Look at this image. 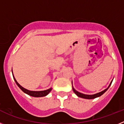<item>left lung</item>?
Instances as JSON below:
<instances>
[{"mask_svg": "<svg viewBox=\"0 0 124 124\" xmlns=\"http://www.w3.org/2000/svg\"><path fill=\"white\" fill-rule=\"evenodd\" d=\"M112 81L111 82H110V84H109V86H108V87L107 88H106V89H104V91H102L100 92V93H97V94H93V95H87V94H83V93H79V92L77 91L76 90H75L74 89V87H73V91H74V93H75L77 95L78 97H81V98H84V99H94V98H96V97H99V96H102V95L104 94V93H105V92L106 91L109 89V87H110V86L112 84ZM72 84H73V83H72Z\"/></svg>", "mask_w": 124, "mask_h": 124, "instance_id": "left-lung-1", "label": "left lung"}]
</instances>
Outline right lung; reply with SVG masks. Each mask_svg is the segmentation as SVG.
<instances>
[{
  "instance_id": "add662e5",
  "label": "right lung",
  "mask_w": 124,
  "mask_h": 124,
  "mask_svg": "<svg viewBox=\"0 0 124 124\" xmlns=\"http://www.w3.org/2000/svg\"><path fill=\"white\" fill-rule=\"evenodd\" d=\"M12 74H13V72H12ZM13 77H14V79L15 80V83L17 84V86L19 87V88L22 91L23 93H26L27 94L29 95L30 96H32V97H44V96H46V95H48L50 93V92L52 90V88H50L48 89H46V90L45 91H30L27 89L24 88L22 86H20L19 84L18 83V82L16 81L15 78H14V75H13Z\"/></svg>"
}]
</instances>
